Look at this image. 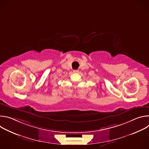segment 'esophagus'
I'll list each match as a JSON object with an SVG mask.
<instances>
[{"mask_svg":"<svg viewBox=\"0 0 149 149\" xmlns=\"http://www.w3.org/2000/svg\"><path fill=\"white\" fill-rule=\"evenodd\" d=\"M73 72L74 73H78V72H79V70H74Z\"/></svg>","mask_w":149,"mask_h":149,"instance_id":"obj_1","label":"esophagus"}]
</instances>
